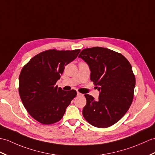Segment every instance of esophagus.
Returning a JSON list of instances; mask_svg holds the SVG:
<instances>
[{"instance_id": "1", "label": "esophagus", "mask_w": 155, "mask_h": 155, "mask_svg": "<svg viewBox=\"0 0 155 155\" xmlns=\"http://www.w3.org/2000/svg\"><path fill=\"white\" fill-rule=\"evenodd\" d=\"M82 94H81V93L77 92V96H82Z\"/></svg>"}]
</instances>
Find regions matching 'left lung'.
<instances>
[{"mask_svg":"<svg viewBox=\"0 0 155 155\" xmlns=\"http://www.w3.org/2000/svg\"><path fill=\"white\" fill-rule=\"evenodd\" d=\"M78 57L87 63L91 80L100 92L98 100L84 95L82 115L94 127L111 126L127 112L134 98L135 78L131 64L121 54L100 47L84 49Z\"/></svg>","mask_w":155,"mask_h":155,"instance_id":"1","label":"left lung"}]
</instances>
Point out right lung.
Segmentation results:
<instances>
[{
	"label": "right lung",
	"instance_id": "add662e5",
	"mask_svg": "<svg viewBox=\"0 0 155 155\" xmlns=\"http://www.w3.org/2000/svg\"><path fill=\"white\" fill-rule=\"evenodd\" d=\"M80 49L48 50L34 57L21 69L19 93L23 105L30 116L45 125L63 117L77 91H64L56 85L67 64L77 58Z\"/></svg>",
	"mask_w": 155,
	"mask_h": 155
}]
</instances>
